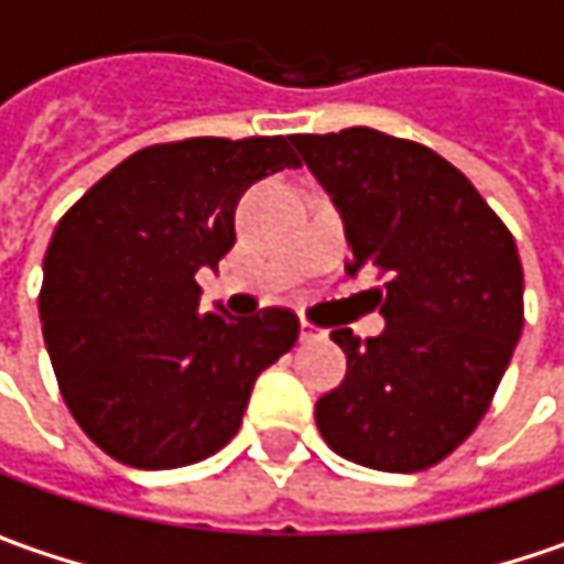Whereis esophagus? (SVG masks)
I'll return each instance as SVG.
<instances>
[{"mask_svg":"<svg viewBox=\"0 0 564 564\" xmlns=\"http://www.w3.org/2000/svg\"><path fill=\"white\" fill-rule=\"evenodd\" d=\"M327 337V330H321V327H314L311 321H302V343H317Z\"/></svg>","mask_w":564,"mask_h":564,"instance_id":"34e87169","label":"esophagus"}]
</instances>
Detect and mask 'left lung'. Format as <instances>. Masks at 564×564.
I'll return each mask as SVG.
<instances>
[{
	"label": "left lung",
	"instance_id": "left-lung-1",
	"mask_svg": "<svg viewBox=\"0 0 564 564\" xmlns=\"http://www.w3.org/2000/svg\"><path fill=\"white\" fill-rule=\"evenodd\" d=\"M340 212L352 262L376 269L384 330L337 327L346 379L317 408L324 443L379 471H421L478 426L523 330L513 234L463 173L430 147L372 128L295 134Z\"/></svg>",
	"mask_w": 564,
	"mask_h": 564
}]
</instances>
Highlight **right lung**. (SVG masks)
Wrapping results in <instances>:
<instances>
[{"instance_id":"add662e5","label":"right lung","mask_w":564,"mask_h":564,"mask_svg":"<svg viewBox=\"0 0 564 564\" xmlns=\"http://www.w3.org/2000/svg\"><path fill=\"white\" fill-rule=\"evenodd\" d=\"M292 138L153 143L101 176L57 224L41 324L69 414L111 459L180 468L240 430L253 382L299 340L289 307L198 311V269L234 247L240 195L299 170Z\"/></svg>"}]
</instances>
